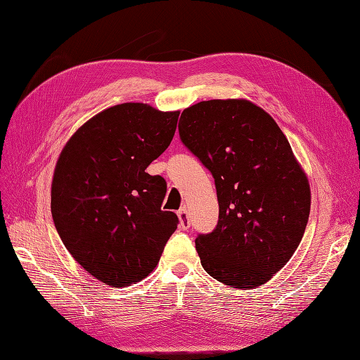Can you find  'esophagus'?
Instances as JSON below:
<instances>
[{"mask_svg":"<svg viewBox=\"0 0 360 360\" xmlns=\"http://www.w3.org/2000/svg\"><path fill=\"white\" fill-rule=\"evenodd\" d=\"M177 214L180 219V226L183 228V230H188V228L191 226V221H189V213L186 210V207H181V209L177 212Z\"/></svg>","mask_w":360,"mask_h":360,"instance_id":"esophagus-1","label":"esophagus"}]
</instances>
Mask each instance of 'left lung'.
Wrapping results in <instances>:
<instances>
[{
  "label": "left lung",
  "mask_w": 360,
  "mask_h": 360,
  "mask_svg": "<svg viewBox=\"0 0 360 360\" xmlns=\"http://www.w3.org/2000/svg\"><path fill=\"white\" fill-rule=\"evenodd\" d=\"M183 146L212 172L219 219L195 246L226 285H263L297 249L311 209L308 179L288 139L248 101H205L181 112Z\"/></svg>",
  "instance_id": "obj_1"
}]
</instances>
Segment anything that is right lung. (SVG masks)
Listing matches in <instances>:
<instances>
[{
	"label": "right lung",
	"mask_w": 360,
	"mask_h": 360,
	"mask_svg": "<svg viewBox=\"0 0 360 360\" xmlns=\"http://www.w3.org/2000/svg\"><path fill=\"white\" fill-rule=\"evenodd\" d=\"M179 114L115 105L81 126L61 151L53 224L72 257L106 285L148 276L177 230V214L160 209L165 179L146 169L171 144Z\"/></svg>",
	"instance_id": "1"
}]
</instances>
